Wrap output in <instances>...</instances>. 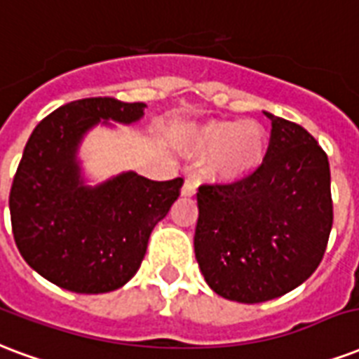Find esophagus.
<instances>
[{"label":"esophagus","instance_id":"esophagus-1","mask_svg":"<svg viewBox=\"0 0 359 359\" xmlns=\"http://www.w3.org/2000/svg\"><path fill=\"white\" fill-rule=\"evenodd\" d=\"M195 193H196L195 182H193L191 177H185V182H183V187H182V195L183 196H193Z\"/></svg>","mask_w":359,"mask_h":359}]
</instances>
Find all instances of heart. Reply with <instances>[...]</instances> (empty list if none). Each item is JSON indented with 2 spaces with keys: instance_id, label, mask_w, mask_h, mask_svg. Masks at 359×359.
<instances>
[{
  "instance_id": "obj_1",
  "label": "heart",
  "mask_w": 359,
  "mask_h": 359,
  "mask_svg": "<svg viewBox=\"0 0 359 359\" xmlns=\"http://www.w3.org/2000/svg\"><path fill=\"white\" fill-rule=\"evenodd\" d=\"M183 151L191 157H210L206 174L212 182L236 183L265 163L269 134L255 121H206L187 128Z\"/></svg>"
}]
</instances>
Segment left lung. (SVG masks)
Wrapping results in <instances>:
<instances>
[{
  "mask_svg": "<svg viewBox=\"0 0 359 359\" xmlns=\"http://www.w3.org/2000/svg\"><path fill=\"white\" fill-rule=\"evenodd\" d=\"M271 118L265 163L246 180L201 185L195 257L206 284L236 303H263L316 271L331 225L330 161L292 121Z\"/></svg>",
  "mask_w": 359,
  "mask_h": 359,
  "instance_id": "8db88e82",
  "label": "left lung"
}]
</instances>
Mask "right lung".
Masks as SVG:
<instances>
[{"instance_id": "right-lung-1", "label": "right lung", "mask_w": 359, "mask_h": 359, "mask_svg": "<svg viewBox=\"0 0 359 359\" xmlns=\"http://www.w3.org/2000/svg\"><path fill=\"white\" fill-rule=\"evenodd\" d=\"M145 104L69 102L43 118L24 147L9 195L18 252L43 278L75 293L118 290L138 272L151 231L180 196L182 177L153 182L121 172L98 185L83 176L79 147L94 126L132 125Z\"/></svg>"}]
</instances>
